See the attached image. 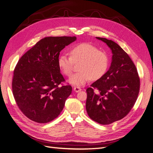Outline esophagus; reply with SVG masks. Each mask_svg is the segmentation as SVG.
Masks as SVG:
<instances>
[{"mask_svg": "<svg viewBox=\"0 0 153 153\" xmlns=\"http://www.w3.org/2000/svg\"><path fill=\"white\" fill-rule=\"evenodd\" d=\"M74 89L75 92H76V93L81 91V88L80 87H79V86H75L74 88Z\"/></svg>", "mask_w": 153, "mask_h": 153, "instance_id": "esophagus-1", "label": "esophagus"}]
</instances>
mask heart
<instances>
[{
	"instance_id": "b5f03b06",
	"label": "heart",
	"mask_w": 153,
	"mask_h": 153,
	"mask_svg": "<svg viewBox=\"0 0 153 153\" xmlns=\"http://www.w3.org/2000/svg\"><path fill=\"white\" fill-rule=\"evenodd\" d=\"M70 53L71 56L62 54L59 58L58 65L62 72L69 77L74 71L75 64H80V72L74 74L69 79V82L73 85L82 86L91 79L98 80L108 69V55L91 44L77 45L71 50Z\"/></svg>"
}]
</instances>
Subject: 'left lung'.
<instances>
[{"instance_id": "8db88e82", "label": "left lung", "mask_w": 153, "mask_h": 153, "mask_svg": "<svg viewBox=\"0 0 153 153\" xmlns=\"http://www.w3.org/2000/svg\"><path fill=\"white\" fill-rule=\"evenodd\" d=\"M110 48L113 53L109 70L87 88L86 108L89 117L101 125L125 117L136 101L140 89L137 68L117 43L97 37Z\"/></svg>"}]
</instances>
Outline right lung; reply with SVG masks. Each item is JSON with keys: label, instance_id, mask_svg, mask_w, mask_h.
Masks as SVG:
<instances>
[{"label": "right lung", "instance_id": "obj_1", "mask_svg": "<svg viewBox=\"0 0 153 153\" xmlns=\"http://www.w3.org/2000/svg\"><path fill=\"white\" fill-rule=\"evenodd\" d=\"M76 36H49L37 42L17 63L12 89L19 108L26 117L39 123L57 117L72 93L71 86L63 85L60 72V52L76 41Z\"/></svg>", "mask_w": 153, "mask_h": 153}]
</instances>
